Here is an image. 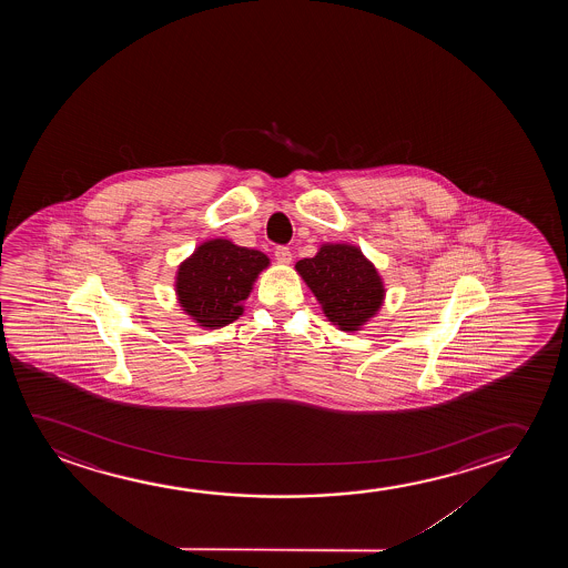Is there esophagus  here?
I'll use <instances>...</instances> for the list:
<instances>
[{
  "instance_id": "esophagus-1",
  "label": "esophagus",
  "mask_w": 568,
  "mask_h": 568,
  "mask_svg": "<svg viewBox=\"0 0 568 568\" xmlns=\"http://www.w3.org/2000/svg\"><path fill=\"white\" fill-rule=\"evenodd\" d=\"M275 260L280 264H291L293 262V254H291V250L287 246H280V248H275Z\"/></svg>"
}]
</instances>
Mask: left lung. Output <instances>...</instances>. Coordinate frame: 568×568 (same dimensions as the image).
I'll return each mask as SVG.
<instances>
[{"label":"left lung","mask_w":568,"mask_h":568,"mask_svg":"<svg viewBox=\"0 0 568 568\" xmlns=\"http://www.w3.org/2000/svg\"><path fill=\"white\" fill-rule=\"evenodd\" d=\"M295 270L342 332L363 329L386 298L381 273L355 244L326 242L316 256L298 260Z\"/></svg>","instance_id":"1"}]
</instances>
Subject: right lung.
<instances>
[{"label":"right lung","instance_id":"add662e5","mask_svg":"<svg viewBox=\"0 0 568 568\" xmlns=\"http://www.w3.org/2000/svg\"><path fill=\"white\" fill-rule=\"evenodd\" d=\"M267 267L270 257L264 252L229 239H210L180 262L174 277L176 301L197 327L229 326L242 316L257 275Z\"/></svg>","mask_w":568,"mask_h":568}]
</instances>
